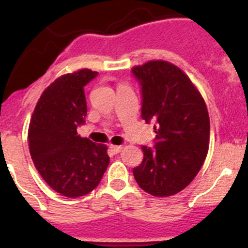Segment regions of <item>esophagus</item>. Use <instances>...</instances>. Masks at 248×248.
Wrapping results in <instances>:
<instances>
[{
	"instance_id": "esophagus-1",
	"label": "esophagus",
	"mask_w": 248,
	"mask_h": 248,
	"mask_svg": "<svg viewBox=\"0 0 248 248\" xmlns=\"http://www.w3.org/2000/svg\"><path fill=\"white\" fill-rule=\"evenodd\" d=\"M109 149L112 154H119V152L122 150V146L121 145H110Z\"/></svg>"
}]
</instances>
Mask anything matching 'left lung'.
I'll return each instance as SVG.
<instances>
[{"instance_id": "8db88e82", "label": "left lung", "mask_w": 248, "mask_h": 248, "mask_svg": "<svg viewBox=\"0 0 248 248\" xmlns=\"http://www.w3.org/2000/svg\"><path fill=\"white\" fill-rule=\"evenodd\" d=\"M141 91V119L155 122L154 147L133 169L140 188L169 197L188 186L206 158L210 119L202 94L180 68L149 61L132 69Z\"/></svg>"}]
</instances>
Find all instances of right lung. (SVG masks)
Returning <instances> with one entry per match:
<instances>
[{
	"instance_id": "1",
	"label": "right lung",
	"mask_w": 248,
	"mask_h": 248,
	"mask_svg": "<svg viewBox=\"0 0 248 248\" xmlns=\"http://www.w3.org/2000/svg\"><path fill=\"white\" fill-rule=\"evenodd\" d=\"M97 76L80 69L57 78L44 90L30 121L34 167L52 189L68 198L93 191L110 161L106 145L77 133L87 115L84 87Z\"/></svg>"
}]
</instances>
